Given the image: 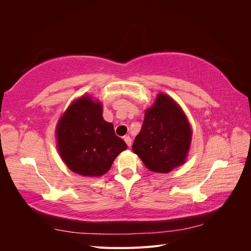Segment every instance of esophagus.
I'll return each mask as SVG.
<instances>
[{
    "instance_id": "1",
    "label": "esophagus",
    "mask_w": 251,
    "mask_h": 251,
    "mask_svg": "<svg viewBox=\"0 0 251 251\" xmlns=\"http://www.w3.org/2000/svg\"><path fill=\"white\" fill-rule=\"evenodd\" d=\"M124 140L126 141V146L130 148L131 146H132V139H131V137L130 136H126V137L124 138Z\"/></svg>"
}]
</instances>
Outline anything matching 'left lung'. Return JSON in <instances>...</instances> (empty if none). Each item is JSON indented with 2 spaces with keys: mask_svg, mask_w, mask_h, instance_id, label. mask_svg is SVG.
Instances as JSON below:
<instances>
[{
  "mask_svg": "<svg viewBox=\"0 0 251 251\" xmlns=\"http://www.w3.org/2000/svg\"><path fill=\"white\" fill-rule=\"evenodd\" d=\"M191 141L192 128L184 112L173 98L160 93L146 111L132 150L150 171L165 174L185 162Z\"/></svg>",
  "mask_w": 251,
  "mask_h": 251,
  "instance_id": "1",
  "label": "left lung"
}]
</instances>
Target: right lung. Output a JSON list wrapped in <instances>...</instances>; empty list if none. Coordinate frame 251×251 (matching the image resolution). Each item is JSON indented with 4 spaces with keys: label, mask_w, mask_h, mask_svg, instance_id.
<instances>
[{
    "label": "right lung",
    "mask_w": 251,
    "mask_h": 251,
    "mask_svg": "<svg viewBox=\"0 0 251 251\" xmlns=\"http://www.w3.org/2000/svg\"><path fill=\"white\" fill-rule=\"evenodd\" d=\"M57 149L66 165L85 177L107 173L126 142L102 117V105L85 95L73 101L58 120Z\"/></svg>",
    "instance_id": "1"
}]
</instances>
